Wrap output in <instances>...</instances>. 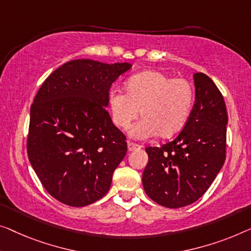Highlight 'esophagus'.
<instances>
[{"label":"esophagus","instance_id":"esophagus-1","mask_svg":"<svg viewBox=\"0 0 251 251\" xmlns=\"http://www.w3.org/2000/svg\"><path fill=\"white\" fill-rule=\"evenodd\" d=\"M127 149H128V151L130 152V151H134V150H136V149H140V145L133 143V142H128V143H127Z\"/></svg>","mask_w":251,"mask_h":251}]
</instances>
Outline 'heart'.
<instances>
[{"instance_id":"1","label":"heart","mask_w":251,"mask_h":251,"mask_svg":"<svg viewBox=\"0 0 251 251\" xmlns=\"http://www.w3.org/2000/svg\"><path fill=\"white\" fill-rule=\"evenodd\" d=\"M125 92L113 89L108 104L114 124L127 129L140 110L142 119L130 130L133 137H169L179 132L194 104V88L188 80L173 78L160 71H145L130 76Z\"/></svg>"}]
</instances>
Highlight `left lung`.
<instances>
[{"mask_svg": "<svg viewBox=\"0 0 251 251\" xmlns=\"http://www.w3.org/2000/svg\"><path fill=\"white\" fill-rule=\"evenodd\" d=\"M194 83L195 103L181 132L161 148L145 149V193L169 208L203 196L226 161L227 113L222 93L204 73L194 74Z\"/></svg>", "mask_w": 251, "mask_h": 251, "instance_id": "8db88e82", "label": "left lung"}]
</instances>
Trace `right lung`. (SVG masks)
Segmentation results:
<instances>
[{"mask_svg": "<svg viewBox=\"0 0 251 251\" xmlns=\"http://www.w3.org/2000/svg\"><path fill=\"white\" fill-rule=\"evenodd\" d=\"M129 63L67 62L48 76L30 108L28 158L45 189L83 207L102 198L127 152L108 107L111 84Z\"/></svg>", "mask_w": 251, "mask_h": 251, "instance_id": "add662e5", "label": "right lung"}]
</instances>
